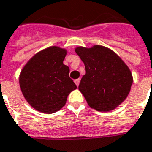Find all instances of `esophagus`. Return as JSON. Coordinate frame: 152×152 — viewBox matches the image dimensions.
Wrapping results in <instances>:
<instances>
[{
  "instance_id": "34e87169",
  "label": "esophagus",
  "mask_w": 152,
  "mask_h": 152,
  "mask_svg": "<svg viewBox=\"0 0 152 152\" xmlns=\"http://www.w3.org/2000/svg\"><path fill=\"white\" fill-rule=\"evenodd\" d=\"M75 84L76 85V86H79V84H80V79L75 80Z\"/></svg>"
}]
</instances>
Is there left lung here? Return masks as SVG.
Returning <instances> with one entry per match:
<instances>
[{
    "label": "left lung",
    "mask_w": 152,
    "mask_h": 152,
    "mask_svg": "<svg viewBox=\"0 0 152 152\" xmlns=\"http://www.w3.org/2000/svg\"><path fill=\"white\" fill-rule=\"evenodd\" d=\"M75 52L86 67L78 88L87 104L99 112L116 109L131 91L133 78L129 67L118 54L102 45L76 47Z\"/></svg>",
    "instance_id": "8db88e82"
}]
</instances>
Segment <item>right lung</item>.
I'll list each match as a JSON object with an SVG mask.
<instances>
[{"instance_id":"right-lung-1","label":"right lung","mask_w":152,"mask_h":152,"mask_svg":"<svg viewBox=\"0 0 152 152\" xmlns=\"http://www.w3.org/2000/svg\"><path fill=\"white\" fill-rule=\"evenodd\" d=\"M67 50L58 46L39 51L24 65L19 77L25 100L41 113H55L66 104L68 94L76 89L63 64Z\"/></svg>"}]
</instances>
